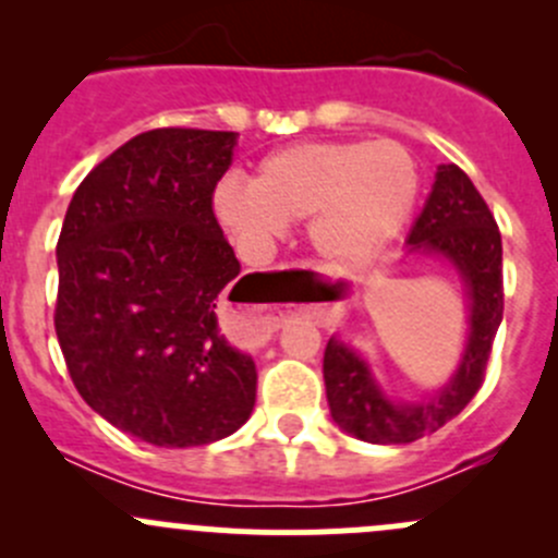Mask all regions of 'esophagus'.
Returning <instances> with one entry per match:
<instances>
[{"label": "esophagus", "mask_w": 558, "mask_h": 558, "mask_svg": "<svg viewBox=\"0 0 558 558\" xmlns=\"http://www.w3.org/2000/svg\"><path fill=\"white\" fill-rule=\"evenodd\" d=\"M223 329L234 342L247 348L264 345L278 329V318L264 311H251V307H229L223 313Z\"/></svg>", "instance_id": "esophagus-1"}]
</instances>
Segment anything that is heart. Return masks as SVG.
<instances>
[{"mask_svg": "<svg viewBox=\"0 0 558 558\" xmlns=\"http://www.w3.org/2000/svg\"><path fill=\"white\" fill-rule=\"evenodd\" d=\"M418 199V165L393 140H315L264 156L251 183L227 178L216 216L240 243L267 245L286 223L311 218L315 251L356 262L402 232Z\"/></svg>", "mask_w": 558, "mask_h": 558, "instance_id": "1", "label": "heart"}]
</instances>
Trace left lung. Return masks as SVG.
Here are the masks:
<instances>
[{"label":"left lung","mask_w":558,"mask_h":558,"mask_svg":"<svg viewBox=\"0 0 558 558\" xmlns=\"http://www.w3.org/2000/svg\"><path fill=\"white\" fill-rule=\"evenodd\" d=\"M413 251L440 253L459 269L470 289V337L461 367L451 384L429 402H388L364 359L351 348L329 340L324 351V384L331 418L348 435L378 446H402L432 435L453 421L486 380L494 337L502 324V238L486 199L464 170L442 165L424 210L410 229Z\"/></svg>","instance_id":"obj_1"}]
</instances>
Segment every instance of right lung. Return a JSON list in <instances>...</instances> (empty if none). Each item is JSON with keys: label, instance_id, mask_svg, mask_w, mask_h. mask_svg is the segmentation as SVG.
<instances>
[{"label": "right lung", "instance_id": "obj_1", "mask_svg": "<svg viewBox=\"0 0 558 558\" xmlns=\"http://www.w3.org/2000/svg\"><path fill=\"white\" fill-rule=\"evenodd\" d=\"M234 132L137 134L83 178L56 258V337L77 393L126 435L191 448L256 404V364L218 329L240 262L213 213Z\"/></svg>", "mask_w": 558, "mask_h": 558}]
</instances>
